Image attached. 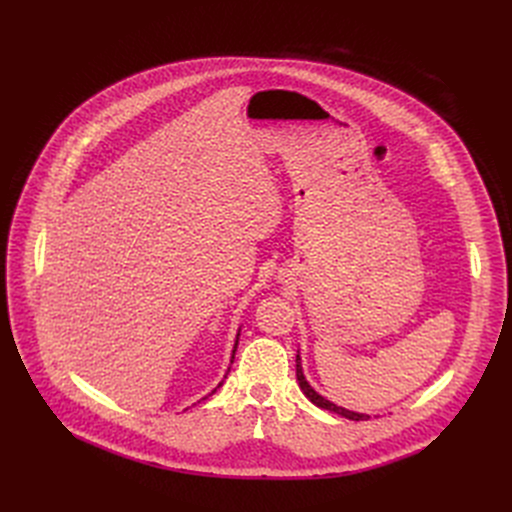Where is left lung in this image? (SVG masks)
I'll return each mask as SVG.
<instances>
[{"label": "left lung", "instance_id": "left-lung-1", "mask_svg": "<svg viewBox=\"0 0 512 512\" xmlns=\"http://www.w3.org/2000/svg\"><path fill=\"white\" fill-rule=\"evenodd\" d=\"M297 380H299V386H301V390H303V394L313 402V405H317L319 409H326V411H332V413H336V415H340V417H346V419H353V421H367L369 419V415H363V413H353V411H346V409H342V407H336L334 402H330V400H326L324 396H319L309 384H307V380H305V375H303V367H301V357L297 355Z\"/></svg>", "mask_w": 512, "mask_h": 512}]
</instances>
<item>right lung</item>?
I'll use <instances>...</instances> for the list:
<instances>
[{"label":"right lung","mask_w":512,"mask_h":512,"mask_svg":"<svg viewBox=\"0 0 512 512\" xmlns=\"http://www.w3.org/2000/svg\"><path fill=\"white\" fill-rule=\"evenodd\" d=\"M236 344H238V340H236ZM236 344H234V351H232V359H234V353H236ZM220 386H222V384H220ZM220 386H218V388H220Z\"/></svg>","instance_id":"1"}]
</instances>
